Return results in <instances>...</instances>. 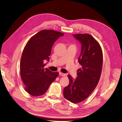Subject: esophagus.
Masks as SVG:
<instances>
[{
    "label": "esophagus",
    "instance_id": "esophagus-1",
    "mask_svg": "<svg viewBox=\"0 0 122 122\" xmlns=\"http://www.w3.org/2000/svg\"><path fill=\"white\" fill-rule=\"evenodd\" d=\"M59 75H61V76H66V74L63 73H62V72H59Z\"/></svg>",
    "mask_w": 122,
    "mask_h": 122
}]
</instances>
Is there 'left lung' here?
Returning <instances> with one entry per match:
<instances>
[{"label": "left lung", "instance_id": "1", "mask_svg": "<svg viewBox=\"0 0 122 122\" xmlns=\"http://www.w3.org/2000/svg\"><path fill=\"white\" fill-rule=\"evenodd\" d=\"M73 37L81 44L78 62L81 67L74 80L67 75L69 83L65 87L64 97L77 103L85 100L94 90L99 81L103 64L102 49L98 42L88 34H74Z\"/></svg>", "mask_w": 122, "mask_h": 122}]
</instances>
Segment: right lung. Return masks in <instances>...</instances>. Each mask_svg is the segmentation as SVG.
I'll use <instances>...</instances> for the list:
<instances>
[{"label":"right lung","mask_w":122,"mask_h":122,"mask_svg":"<svg viewBox=\"0 0 122 122\" xmlns=\"http://www.w3.org/2000/svg\"><path fill=\"white\" fill-rule=\"evenodd\" d=\"M64 34L52 30H43L33 36L26 43L21 56L20 73L25 90L33 96H40L47 91L59 75L44 68V61L49 56L55 42ZM47 62V63H48Z\"/></svg>","instance_id":"1"}]
</instances>
